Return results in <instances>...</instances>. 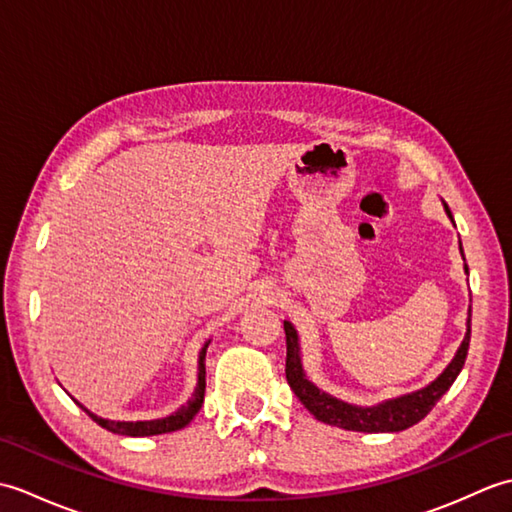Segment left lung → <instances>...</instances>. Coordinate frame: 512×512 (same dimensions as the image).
<instances>
[{
    "label": "left lung",
    "mask_w": 512,
    "mask_h": 512,
    "mask_svg": "<svg viewBox=\"0 0 512 512\" xmlns=\"http://www.w3.org/2000/svg\"><path fill=\"white\" fill-rule=\"evenodd\" d=\"M447 213L451 217V211L447 206ZM462 250V244H460ZM469 273V268H466ZM286 330V378L290 389L295 391V396L303 402L314 418L321 422L334 424V427H341L347 431H363V433H387V431H405L413 424H418L427 413L436 407V402L447 394L453 380L458 378L462 372L466 352H469L471 343V317H469V330H466L464 341L460 345L458 354H455L449 367L433 380L429 387L420 391H413V394L400 396L396 400H387L378 407H354L347 405V402L336 400L325 394L319 387H314L306 378L301 369V358H299V341L297 332L288 321H284Z\"/></svg>",
    "instance_id": "left-lung-1"
}]
</instances>
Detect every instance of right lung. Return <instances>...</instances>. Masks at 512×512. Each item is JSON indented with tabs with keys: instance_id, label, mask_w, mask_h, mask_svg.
<instances>
[{
	"instance_id": "right-lung-1",
	"label": "right lung",
	"mask_w": 512,
	"mask_h": 512,
	"mask_svg": "<svg viewBox=\"0 0 512 512\" xmlns=\"http://www.w3.org/2000/svg\"><path fill=\"white\" fill-rule=\"evenodd\" d=\"M206 343L200 352V361H198V387H195L191 400L187 405H182L176 413H171L167 418H160V420H147V422H114V420H105L94 416L83 405H79L88 416L96 422L101 424L103 429L118 433V436H132V438H143V436H160V433H171V431H180L187 427V424L193 420L195 413L200 411L202 402H204V387H206V367H204V356H206Z\"/></svg>"
}]
</instances>
